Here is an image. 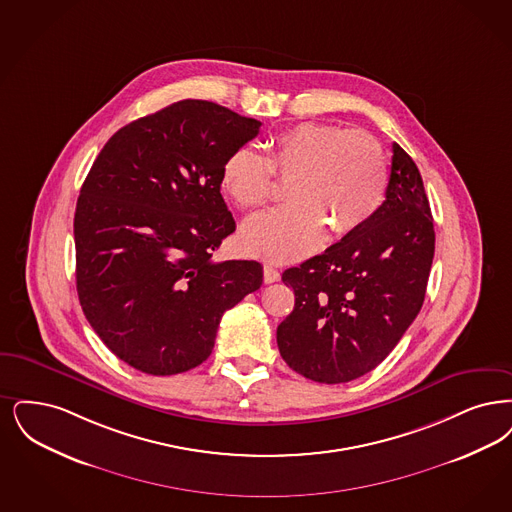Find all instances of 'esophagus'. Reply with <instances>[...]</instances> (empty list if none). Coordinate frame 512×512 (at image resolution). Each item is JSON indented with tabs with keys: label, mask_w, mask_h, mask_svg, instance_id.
<instances>
[{
	"label": "esophagus",
	"mask_w": 512,
	"mask_h": 512,
	"mask_svg": "<svg viewBox=\"0 0 512 512\" xmlns=\"http://www.w3.org/2000/svg\"><path fill=\"white\" fill-rule=\"evenodd\" d=\"M263 278H265L266 284H274L280 280V272L272 265H265L263 266Z\"/></svg>",
	"instance_id": "obj_1"
}]
</instances>
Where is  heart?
<instances>
[{"label": "heart", "mask_w": 512, "mask_h": 512, "mask_svg": "<svg viewBox=\"0 0 512 512\" xmlns=\"http://www.w3.org/2000/svg\"><path fill=\"white\" fill-rule=\"evenodd\" d=\"M291 183L293 205L249 219L242 246L266 261L305 259L324 244L368 225L385 202L389 167L373 137L331 123H297L268 143V156L242 146L226 158L221 186L240 209L265 207L276 181Z\"/></svg>", "instance_id": "obj_1"}]
</instances>
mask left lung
<instances>
[{
  "mask_svg": "<svg viewBox=\"0 0 512 512\" xmlns=\"http://www.w3.org/2000/svg\"><path fill=\"white\" fill-rule=\"evenodd\" d=\"M385 198L368 225L282 274L295 307L276 341L310 381L348 383L377 368L423 307L434 225L421 173L396 143Z\"/></svg>",
  "mask_w": 512,
  "mask_h": 512,
  "instance_id": "obj_1",
  "label": "left lung"
}]
</instances>
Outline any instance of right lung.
<instances>
[{"mask_svg": "<svg viewBox=\"0 0 512 512\" xmlns=\"http://www.w3.org/2000/svg\"><path fill=\"white\" fill-rule=\"evenodd\" d=\"M261 122L186 99L104 144L76 205V287L120 360L175 375L211 354L228 308L263 284L257 261L211 259L236 230L221 196L226 158Z\"/></svg>", "mask_w": 512, "mask_h": 512, "instance_id": "add662e5", "label": "right lung"}]
</instances>
